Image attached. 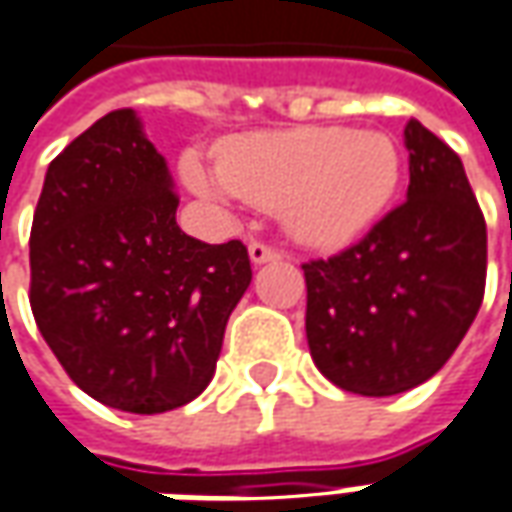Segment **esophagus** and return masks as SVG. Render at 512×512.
<instances>
[{
    "instance_id": "1",
    "label": "esophagus",
    "mask_w": 512,
    "mask_h": 512,
    "mask_svg": "<svg viewBox=\"0 0 512 512\" xmlns=\"http://www.w3.org/2000/svg\"><path fill=\"white\" fill-rule=\"evenodd\" d=\"M249 257H252L255 266H260V263H274V260H280V252L272 249L269 243H263V240H252V243H249Z\"/></svg>"
}]
</instances>
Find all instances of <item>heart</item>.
Returning <instances> with one entry per match:
<instances>
[{"label": "heart", "mask_w": 512, "mask_h": 512, "mask_svg": "<svg viewBox=\"0 0 512 512\" xmlns=\"http://www.w3.org/2000/svg\"><path fill=\"white\" fill-rule=\"evenodd\" d=\"M181 175L206 201L283 209L291 238L334 249L360 238L397 198L402 158L382 133L294 127L226 141L218 147V167L186 152Z\"/></svg>", "instance_id": "obj_1"}]
</instances>
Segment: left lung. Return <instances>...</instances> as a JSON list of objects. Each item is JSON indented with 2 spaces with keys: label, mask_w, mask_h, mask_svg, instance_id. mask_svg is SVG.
Here are the masks:
<instances>
[{
  "label": "left lung",
  "mask_w": 512,
  "mask_h": 512,
  "mask_svg": "<svg viewBox=\"0 0 512 512\" xmlns=\"http://www.w3.org/2000/svg\"><path fill=\"white\" fill-rule=\"evenodd\" d=\"M408 201L354 246L303 266L309 331L331 377L399 388L459 331L487 272L485 215L459 155L408 121Z\"/></svg>",
  "instance_id": "left-lung-1"
}]
</instances>
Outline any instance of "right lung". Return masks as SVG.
Returning a JSON list of instances; mask_svg holds the SVG:
<instances>
[{
	"label": "right lung",
	"mask_w": 512,
	"mask_h": 512,
	"mask_svg": "<svg viewBox=\"0 0 512 512\" xmlns=\"http://www.w3.org/2000/svg\"><path fill=\"white\" fill-rule=\"evenodd\" d=\"M175 209L167 161L133 110L98 118L47 167L30 277L64 360L104 397H189L209 377L223 314L252 277L240 240L189 238Z\"/></svg>",
	"instance_id": "1"
}]
</instances>
